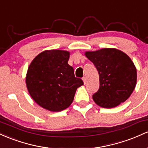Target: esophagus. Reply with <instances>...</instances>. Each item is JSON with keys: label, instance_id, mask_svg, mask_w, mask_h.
<instances>
[{"label": "esophagus", "instance_id": "34e87169", "mask_svg": "<svg viewBox=\"0 0 148 148\" xmlns=\"http://www.w3.org/2000/svg\"><path fill=\"white\" fill-rule=\"evenodd\" d=\"M83 81H84V84H86V78L85 77H83Z\"/></svg>", "mask_w": 148, "mask_h": 148}]
</instances>
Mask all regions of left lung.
<instances>
[{"label":"left lung","instance_id":"left-lung-1","mask_svg":"<svg viewBox=\"0 0 148 148\" xmlns=\"http://www.w3.org/2000/svg\"><path fill=\"white\" fill-rule=\"evenodd\" d=\"M86 57L95 66L99 88L92 95L97 104L113 108L130 97L136 85V69L130 58L113 48L87 51Z\"/></svg>","mask_w":148,"mask_h":148}]
</instances>
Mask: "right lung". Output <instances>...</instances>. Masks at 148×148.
I'll return each mask as SVG.
<instances>
[{
  "label": "right lung",
  "instance_id": "add662e5",
  "mask_svg": "<svg viewBox=\"0 0 148 148\" xmlns=\"http://www.w3.org/2000/svg\"><path fill=\"white\" fill-rule=\"evenodd\" d=\"M69 53L47 50L37 55L28 69L27 88L37 104L51 111H61L70 106L82 79L74 76L67 63Z\"/></svg>",
  "mask_w": 148,
  "mask_h": 148
}]
</instances>
